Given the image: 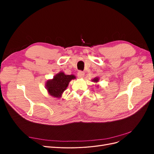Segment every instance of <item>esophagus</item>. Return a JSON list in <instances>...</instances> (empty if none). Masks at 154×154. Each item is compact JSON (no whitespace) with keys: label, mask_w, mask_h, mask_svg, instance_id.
<instances>
[{"label":"esophagus","mask_w":154,"mask_h":154,"mask_svg":"<svg viewBox=\"0 0 154 154\" xmlns=\"http://www.w3.org/2000/svg\"><path fill=\"white\" fill-rule=\"evenodd\" d=\"M84 72H82V71H79L77 74V76L79 78H83V77H84Z\"/></svg>","instance_id":"esophagus-1"}]
</instances>
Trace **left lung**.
Listing matches in <instances>:
<instances>
[{"label":"left lung","mask_w":154,"mask_h":154,"mask_svg":"<svg viewBox=\"0 0 154 154\" xmlns=\"http://www.w3.org/2000/svg\"><path fill=\"white\" fill-rule=\"evenodd\" d=\"M99 77H96V78H94V79H93V80H92L91 81L92 82H94V83H97V82H98V81H99ZM98 86V85H97Z\"/></svg>","instance_id":"left-lung-1"}]
</instances>
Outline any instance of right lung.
Returning <instances> with one entry per match:
<instances>
[{
	"label": "right lung",
	"instance_id": "right-lung-1",
	"mask_svg": "<svg viewBox=\"0 0 154 154\" xmlns=\"http://www.w3.org/2000/svg\"><path fill=\"white\" fill-rule=\"evenodd\" d=\"M74 79H76V76L73 74L67 75L61 71L56 74L53 79L46 82L45 88L50 96L60 98L63 92L66 90L69 82Z\"/></svg>",
	"mask_w": 154,
	"mask_h": 154
}]
</instances>
